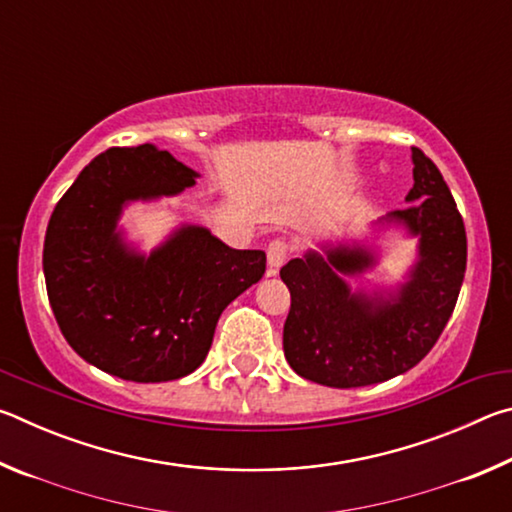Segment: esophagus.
<instances>
[{"mask_svg": "<svg viewBox=\"0 0 512 512\" xmlns=\"http://www.w3.org/2000/svg\"><path fill=\"white\" fill-rule=\"evenodd\" d=\"M289 257V246L284 244V241L275 239L268 244L266 248V262H268V275H277V271H280L282 264L287 262Z\"/></svg>", "mask_w": 512, "mask_h": 512, "instance_id": "esophagus-1", "label": "esophagus"}]
</instances>
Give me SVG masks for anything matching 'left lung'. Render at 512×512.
<instances>
[{"label":"left lung","instance_id":"1","mask_svg":"<svg viewBox=\"0 0 512 512\" xmlns=\"http://www.w3.org/2000/svg\"><path fill=\"white\" fill-rule=\"evenodd\" d=\"M411 162L406 210L361 237L318 241V250L282 266L291 291L282 345L300 377L332 388L379 384L420 363L443 334L465 277V225L436 164L420 149H411ZM391 234L419 241L403 280L352 290L349 277L378 265Z\"/></svg>","mask_w":512,"mask_h":512}]
</instances>
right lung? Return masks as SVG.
I'll return each mask as SVG.
<instances>
[{
  "label": "right lung",
  "mask_w": 512,
  "mask_h": 512,
  "mask_svg": "<svg viewBox=\"0 0 512 512\" xmlns=\"http://www.w3.org/2000/svg\"><path fill=\"white\" fill-rule=\"evenodd\" d=\"M201 173L155 144L108 149L51 214L42 268L65 341L81 359L137 384L180 379L205 361L219 316L266 271L264 250H235L180 223L149 253L121 216L183 194Z\"/></svg>",
  "instance_id": "obj_1"
}]
</instances>
